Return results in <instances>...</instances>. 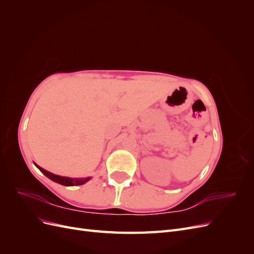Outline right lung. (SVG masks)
I'll return each mask as SVG.
<instances>
[{"instance_id":"add662e5","label":"right lung","mask_w":254,"mask_h":254,"mask_svg":"<svg viewBox=\"0 0 254 254\" xmlns=\"http://www.w3.org/2000/svg\"><path fill=\"white\" fill-rule=\"evenodd\" d=\"M36 166L39 168V170L48 177V178H50L51 180L55 181L57 183H60L63 184V186H66V187H72V186H80V184H83L86 183L90 178H81V179H78V178H67V177H61V176H57V175H54L48 171L43 170L42 167L38 166L36 164Z\"/></svg>"}]
</instances>
